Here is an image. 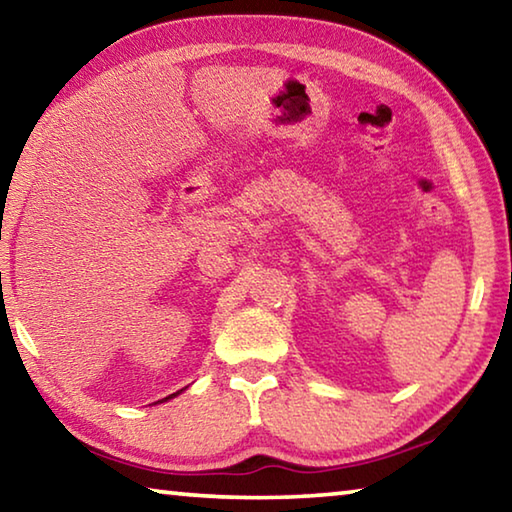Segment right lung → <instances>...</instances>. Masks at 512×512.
<instances>
[{"label": "right lung", "instance_id": "right-lung-1", "mask_svg": "<svg viewBox=\"0 0 512 512\" xmlns=\"http://www.w3.org/2000/svg\"><path fill=\"white\" fill-rule=\"evenodd\" d=\"M178 393H173V395H169V397H176ZM169 397H164V400H169Z\"/></svg>", "mask_w": 512, "mask_h": 512}]
</instances>
